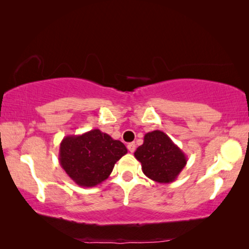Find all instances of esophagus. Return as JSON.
<instances>
[{
    "instance_id": "1",
    "label": "esophagus",
    "mask_w": 249,
    "mask_h": 249,
    "mask_svg": "<svg viewBox=\"0 0 249 249\" xmlns=\"http://www.w3.org/2000/svg\"><path fill=\"white\" fill-rule=\"evenodd\" d=\"M127 149L130 151V153H134L135 149H136V145H135V142H129L127 145Z\"/></svg>"
}]
</instances>
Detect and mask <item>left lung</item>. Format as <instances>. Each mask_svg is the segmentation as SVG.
Masks as SVG:
<instances>
[{
	"mask_svg": "<svg viewBox=\"0 0 249 249\" xmlns=\"http://www.w3.org/2000/svg\"><path fill=\"white\" fill-rule=\"evenodd\" d=\"M146 177L155 182L170 183L187 165V156L161 130L145 134L144 142L134 153Z\"/></svg>",
	"mask_w": 249,
	"mask_h": 249,
	"instance_id": "1",
	"label": "left lung"
}]
</instances>
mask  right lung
<instances>
[{"mask_svg":"<svg viewBox=\"0 0 249 249\" xmlns=\"http://www.w3.org/2000/svg\"><path fill=\"white\" fill-rule=\"evenodd\" d=\"M127 154L123 142L100 129L64 137L59 162L75 184L91 188L108 178L116 161Z\"/></svg>","mask_w":249,"mask_h":249,"instance_id":"right-lung-1","label":"right lung"}]
</instances>
